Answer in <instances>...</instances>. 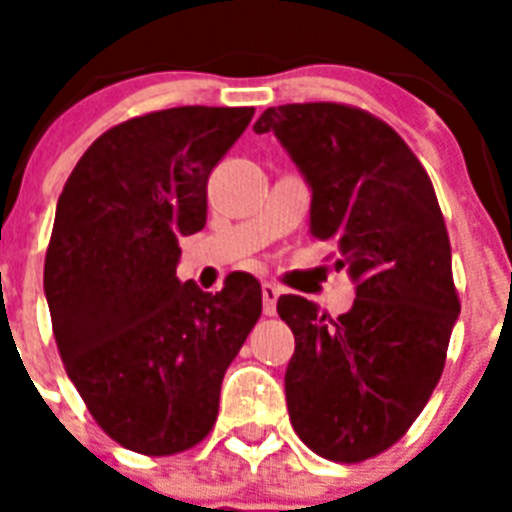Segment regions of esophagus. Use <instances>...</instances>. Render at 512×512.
I'll return each mask as SVG.
<instances>
[{"label": "esophagus", "instance_id": "obj_1", "mask_svg": "<svg viewBox=\"0 0 512 512\" xmlns=\"http://www.w3.org/2000/svg\"><path fill=\"white\" fill-rule=\"evenodd\" d=\"M279 295H282V287H277V284H271V282L261 284V302H264V315H274V312H277Z\"/></svg>", "mask_w": 512, "mask_h": 512}]
</instances>
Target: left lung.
<instances>
[{"instance_id":"left-lung-1","label":"left lung","mask_w":512,"mask_h":512,"mask_svg":"<svg viewBox=\"0 0 512 512\" xmlns=\"http://www.w3.org/2000/svg\"><path fill=\"white\" fill-rule=\"evenodd\" d=\"M274 133L310 187V233L336 248L356 289L336 320L279 297L295 333L284 374L292 428L315 454L364 461L408 431L446 361L459 297L433 184L408 143L369 112L333 102L269 107Z\"/></svg>"}]
</instances>
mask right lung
Returning <instances> with one entry per match:
<instances>
[{"mask_svg": "<svg viewBox=\"0 0 512 512\" xmlns=\"http://www.w3.org/2000/svg\"><path fill=\"white\" fill-rule=\"evenodd\" d=\"M253 107H171L99 135L56 205L43 289L69 379L107 436L169 456L210 433L225 369L261 315L243 271L179 282V238L205 228L207 179Z\"/></svg>", "mask_w": 512, "mask_h": 512, "instance_id": "obj_1", "label": "right lung"}]
</instances>
